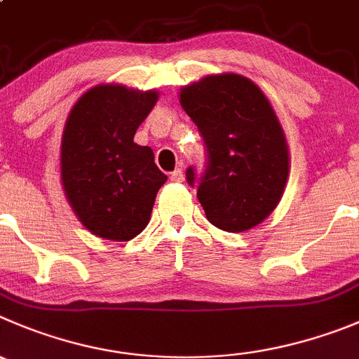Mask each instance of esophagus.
Listing matches in <instances>:
<instances>
[{"label":"esophagus","instance_id":"obj_1","mask_svg":"<svg viewBox=\"0 0 359 359\" xmlns=\"http://www.w3.org/2000/svg\"><path fill=\"white\" fill-rule=\"evenodd\" d=\"M169 177H170V182L182 183V182H183V177H185V174H183L182 169H176V170H172V172H170Z\"/></svg>","mask_w":359,"mask_h":359}]
</instances>
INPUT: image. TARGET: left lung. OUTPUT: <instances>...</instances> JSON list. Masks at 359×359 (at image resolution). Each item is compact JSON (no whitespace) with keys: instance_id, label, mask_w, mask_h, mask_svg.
I'll return each mask as SVG.
<instances>
[{"instance_id":"1","label":"left lung","mask_w":359,"mask_h":359,"mask_svg":"<svg viewBox=\"0 0 359 359\" xmlns=\"http://www.w3.org/2000/svg\"><path fill=\"white\" fill-rule=\"evenodd\" d=\"M180 104L208 148L197 187L206 218L227 233L254 229L278 206L291 163L271 102L248 77L217 74L183 86ZM187 182L196 183L192 167Z\"/></svg>"}]
</instances>
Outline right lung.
Listing matches in <instances>:
<instances>
[{
  "label": "right lung",
  "mask_w": 359,
  "mask_h": 359,
  "mask_svg": "<svg viewBox=\"0 0 359 359\" xmlns=\"http://www.w3.org/2000/svg\"><path fill=\"white\" fill-rule=\"evenodd\" d=\"M158 100L156 90L98 84L75 102L61 135L65 197L91 234L128 241L151 217L167 176L134 135Z\"/></svg>",
  "instance_id": "right-lung-1"
}]
</instances>
